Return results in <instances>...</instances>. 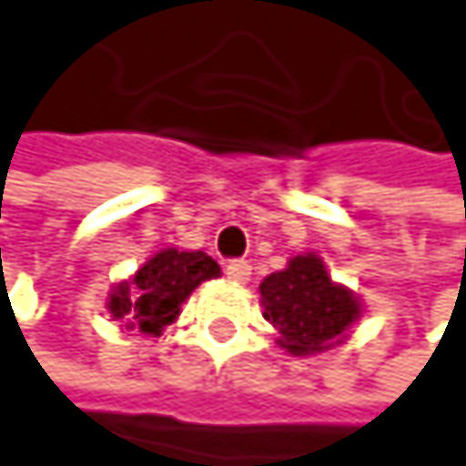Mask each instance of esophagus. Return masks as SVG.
<instances>
[{
	"label": "esophagus",
	"mask_w": 466,
	"mask_h": 466,
	"mask_svg": "<svg viewBox=\"0 0 466 466\" xmlns=\"http://www.w3.org/2000/svg\"><path fill=\"white\" fill-rule=\"evenodd\" d=\"M226 279H228V281H235V284H248V279H251V265L243 262V259L228 262V265H226Z\"/></svg>",
	"instance_id": "34e87169"
}]
</instances>
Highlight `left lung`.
I'll return each instance as SVG.
<instances>
[{
    "mask_svg": "<svg viewBox=\"0 0 466 466\" xmlns=\"http://www.w3.org/2000/svg\"><path fill=\"white\" fill-rule=\"evenodd\" d=\"M262 315L276 329L279 345L292 356H315L345 342L348 329L361 318L353 289L337 284L323 259L309 251L262 279Z\"/></svg>",
    "mask_w": 466,
    "mask_h": 466,
    "instance_id": "1",
    "label": "left lung"
}]
</instances>
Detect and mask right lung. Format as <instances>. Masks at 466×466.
<instances>
[{
	"label": "right lung",
	"instance_id": "add662e5",
	"mask_svg": "<svg viewBox=\"0 0 466 466\" xmlns=\"http://www.w3.org/2000/svg\"><path fill=\"white\" fill-rule=\"evenodd\" d=\"M220 265L204 251L162 248L137 268L135 276L118 281L107 295V312L127 329H140L143 334L159 337L171 326L190 292L207 281L218 279Z\"/></svg>",
	"mask_w": 466,
	"mask_h": 466
}]
</instances>
